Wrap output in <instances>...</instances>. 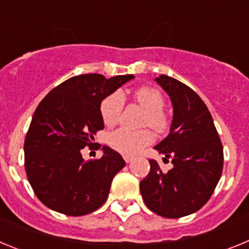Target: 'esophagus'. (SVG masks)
<instances>
[{"instance_id":"esophagus-1","label":"esophagus","mask_w":249,"mask_h":249,"mask_svg":"<svg viewBox=\"0 0 249 249\" xmlns=\"http://www.w3.org/2000/svg\"><path fill=\"white\" fill-rule=\"evenodd\" d=\"M123 160H126V163H129L132 160H133V157L132 156H127V155H123Z\"/></svg>"}]
</instances>
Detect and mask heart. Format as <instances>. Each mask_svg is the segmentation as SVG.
<instances>
[{"instance_id":"1","label":"heart","mask_w":249,"mask_h":249,"mask_svg":"<svg viewBox=\"0 0 249 249\" xmlns=\"http://www.w3.org/2000/svg\"><path fill=\"white\" fill-rule=\"evenodd\" d=\"M133 98L142 108L146 109V114L143 117L144 126H149L156 132L166 131L168 127V117L163 111L166 101L162 92L155 87L144 86L136 89ZM123 105L124 100L120 92H113L107 96L100 106L101 117L103 122L108 126L117 123L122 113ZM152 141H153V135L148 129L132 131L128 128H118L108 135L109 146L127 156L138 153L144 146L151 143Z\"/></svg>"}]
</instances>
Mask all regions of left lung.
Listing matches in <instances>:
<instances>
[{
  "label": "left lung",
  "instance_id": "1",
  "mask_svg": "<svg viewBox=\"0 0 249 249\" xmlns=\"http://www.w3.org/2000/svg\"><path fill=\"white\" fill-rule=\"evenodd\" d=\"M169 94L173 121L169 135L155 147L173 168L162 172L157 160L141 181L140 191L152 212L179 218L208 202L223 169V146L207 106L191 87L162 74L156 78Z\"/></svg>",
  "mask_w": 249,
  "mask_h": 249
}]
</instances>
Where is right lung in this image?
Instances as JSON below:
<instances>
[{"mask_svg": "<svg viewBox=\"0 0 249 249\" xmlns=\"http://www.w3.org/2000/svg\"><path fill=\"white\" fill-rule=\"evenodd\" d=\"M80 74L54 87L37 106L25 140V169L37 198L56 212L85 215L106 202L113 177L124 167L118 152L85 160L82 148L105 128L102 100L133 78Z\"/></svg>", "mask_w": 249, "mask_h": 249, "instance_id": "right-lung-1", "label": "right lung"}]
</instances>
